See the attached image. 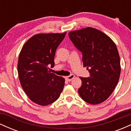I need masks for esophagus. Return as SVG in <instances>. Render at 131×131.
<instances>
[{
	"label": "esophagus",
	"instance_id": "1",
	"mask_svg": "<svg viewBox=\"0 0 131 131\" xmlns=\"http://www.w3.org/2000/svg\"><path fill=\"white\" fill-rule=\"evenodd\" d=\"M74 77H75V76L74 74H71V75H70V76H67V77L65 78V79H66V80H67L68 81H71L72 79H74Z\"/></svg>",
	"mask_w": 131,
	"mask_h": 131
}]
</instances>
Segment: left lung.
<instances>
[{
	"instance_id": "left-lung-1",
	"label": "left lung",
	"mask_w": 131,
	"mask_h": 131,
	"mask_svg": "<svg viewBox=\"0 0 131 131\" xmlns=\"http://www.w3.org/2000/svg\"><path fill=\"white\" fill-rule=\"evenodd\" d=\"M69 37L82 52L83 67L91 74L90 78L80 77L79 95L90 104L101 103L112 94L119 79L121 65L116 46L108 36L91 27L70 31Z\"/></svg>"
}]
</instances>
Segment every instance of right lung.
I'll use <instances>...</instances> for the list:
<instances>
[{"label": "right lung", "mask_w": 131, "mask_h": 131, "mask_svg": "<svg viewBox=\"0 0 131 131\" xmlns=\"http://www.w3.org/2000/svg\"><path fill=\"white\" fill-rule=\"evenodd\" d=\"M63 33H39L23 46L18 61V73L23 89L31 101L41 106L59 98L64 78L50 73L55 52L66 35Z\"/></svg>", "instance_id": "obj_1"}]
</instances>
